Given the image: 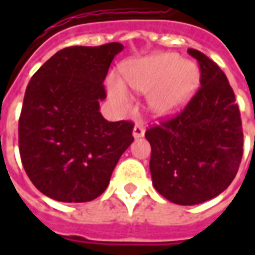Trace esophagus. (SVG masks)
<instances>
[{
  "instance_id": "obj_1",
  "label": "esophagus",
  "mask_w": 255,
  "mask_h": 255,
  "mask_svg": "<svg viewBox=\"0 0 255 255\" xmlns=\"http://www.w3.org/2000/svg\"><path fill=\"white\" fill-rule=\"evenodd\" d=\"M144 131H146V129H144L143 126H138V124H136V126L133 127L132 136H133V138H135V139L142 138V136H144Z\"/></svg>"
}]
</instances>
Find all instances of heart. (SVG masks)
Returning a JSON list of instances; mask_svg holds the SVG:
<instances>
[{"label":"heart","instance_id":"heart-1","mask_svg":"<svg viewBox=\"0 0 255 255\" xmlns=\"http://www.w3.org/2000/svg\"><path fill=\"white\" fill-rule=\"evenodd\" d=\"M124 83L131 89L147 94V106L157 117L179 115L197 93L201 73L195 64L183 61L175 53H158L123 64ZM108 93L119 106L129 104L128 90L119 78L108 80Z\"/></svg>","mask_w":255,"mask_h":255}]
</instances>
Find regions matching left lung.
Returning <instances> with one entry per match:
<instances>
[{"label": "left lung", "mask_w": 255, "mask_h": 255, "mask_svg": "<svg viewBox=\"0 0 255 255\" xmlns=\"http://www.w3.org/2000/svg\"><path fill=\"white\" fill-rule=\"evenodd\" d=\"M201 68V89L172 120L149 128L150 173L161 195L177 205L206 202L227 190L243 155L241 112L225 73L188 49Z\"/></svg>", "instance_id": "8db88e82"}]
</instances>
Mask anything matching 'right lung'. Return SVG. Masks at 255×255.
I'll list each match as a JSON object with an SVG mask.
<instances>
[{"instance_id":"right-lung-1","label":"right lung","mask_w":255,"mask_h":255,"mask_svg":"<svg viewBox=\"0 0 255 255\" xmlns=\"http://www.w3.org/2000/svg\"><path fill=\"white\" fill-rule=\"evenodd\" d=\"M124 46H71L31 78L19 120L25 173L46 197L89 202L105 191L122 154L133 142L131 122H108L100 112L111 63Z\"/></svg>"}]
</instances>
